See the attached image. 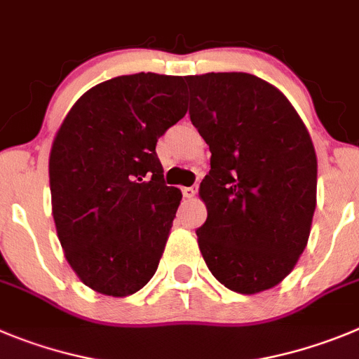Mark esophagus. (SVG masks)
<instances>
[{
  "mask_svg": "<svg viewBox=\"0 0 359 359\" xmlns=\"http://www.w3.org/2000/svg\"><path fill=\"white\" fill-rule=\"evenodd\" d=\"M182 192H183V197H187V199H192V197L197 194V185L185 187V189H182Z\"/></svg>",
  "mask_w": 359,
  "mask_h": 359,
  "instance_id": "34e87169",
  "label": "esophagus"
}]
</instances>
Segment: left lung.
Wrapping results in <instances>:
<instances>
[{"label": "left lung", "instance_id": "obj_1", "mask_svg": "<svg viewBox=\"0 0 359 359\" xmlns=\"http://www.w3.org/2000/svg\"><path fill=\"white\" fill-rule=\"evenodd\" d=\"M190 121L210 146L199 187L208 217L197 228L210 272L258 294L287 278L310 236L317 156L290 101L248 72L189 76Z\"/></svg>", "mask_w": 359, "mask_h": 359}]
</instances>
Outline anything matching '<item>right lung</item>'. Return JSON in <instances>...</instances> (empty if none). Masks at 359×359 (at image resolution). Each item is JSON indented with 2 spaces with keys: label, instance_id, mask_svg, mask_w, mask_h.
Segmentation results:
<instances>
[{
  "label": "right lung",
  "instance_id": "obj_1",
  "mask_svg": "<svg viewBox=\"0 0 359 359\" xmlns=\"http://www.w3.org/2000/svg\"><path fill=\"white\" fill-rule=\"evenodd\" d=\"M185 114V78L139 72L92 87L65 115L49 154L53 219L92 290L126 297L156 272L182 201L156 142Z\"/></svg>",
  "mask_w": 359,
  "mask_h": 359
}]
</instances>
